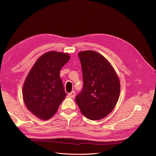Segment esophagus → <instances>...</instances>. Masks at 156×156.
I'll use <instances>...</instances> for the list:
<instances>
[{
    "label": "esophagus",
    "mask_w": 156,
    "mask_h": 156,
    "mask_svg": "<svg viewBox=\"0 0 156 156\" xmlns=\"http://www.w3.org/2000/svg\"><path fill=\"white\" fill-rule=\"evenodd\" d=\"M75 94H76L75 91H72L70 93H69V96H70V98H73L74 96H75Z\"/></svg>",
    "instance_id": "1"
}]
</instances>
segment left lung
<instances>
[{"instance_id": "8db88e82", "label": "left lung", "mask_w": 156, "mask_h": 156, "mask_svg": "<svg viewBox=\"0 0 156 156\" xmlns=\"http://www.w3.org/2000/svg\"><path fill=\"white\" fill-rule=\"evenodd\" d=\"M83 87L76 97L82 114L90 120L106 117L114 108L120 94V83L112 66L100 53L79 52Z\"/></svg>"}]
</instances>
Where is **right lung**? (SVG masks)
Instances as JSON below:
<instances>
[{
	"label": "right lung",
	"mask_w": 156,
	"mask_h": 156,
	"mask_svg": "<svg viewBox=\"0 0 156 156\" xmlns=\"http://www.w3.org/2000/svg\"><path fill=\"white\" fill-rule=\"evenodd\" d=\"M70 58L68 53L48 52L36 61L25 80V104L41 119L48 120L53 116L66 96L60 72Z\"/></svg>",
	"instance_id": "obj_1"
}]
</instances>
